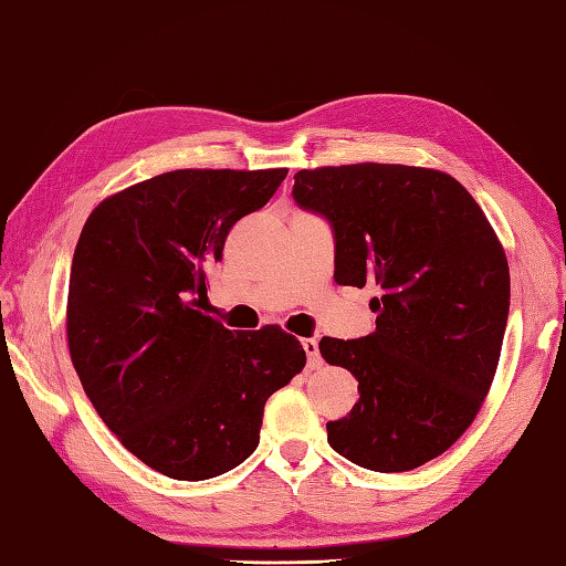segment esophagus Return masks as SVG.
Here are the masks:
<instances>
[{
	"label": "esophagus",
	"instance_id": "esophagus-1",
	"mask_svg": "<svg viewBox=\"0 0 566 566\" xmlns=\"http://www.w3.org/2000/svg\"><path fill=\"white\" fill-rule=\"evenodd\" d=\"M302 346L306 350V358H308V368L316 370L321 368V353H318V340L316 338H304Z\"/></svg>",
	"mask_w": 566,
	"mask_h": 566
}]
</instances>
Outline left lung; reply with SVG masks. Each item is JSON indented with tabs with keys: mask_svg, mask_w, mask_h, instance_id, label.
Masks as SVG:
<instances>
[{
	"mask_svg": "<svg viewBox=\"0 0 566 566\" xmlns=\"http://www.w3.org/2000/svg\"><path fill=\"white\" fill-rule=\"evenodd\" d=\"M292 196L334 230L336 284L380 292L370 336L318 343L360 392L326 424L328 444L370 471L422 467L469 429L491 390L511 308L501 242L467 188L434 169H302Z\"/></svg>",
	"mask_w": 566,
	"mask_h": 566,
	"instance_id": "8db88e82",
	"label": "left lung"
}]
</instances>
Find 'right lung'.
<instances>
[{"instance_id": "obj_1", "label": "right lung", "mask_w": 566, "mask_h": 566, "mask_svg": "<svg viewBox=\"0 0 566 566\" xmlns=\"http://www.w3.org/2000/svg\"><path fill=\"white\" fill-rule=\"evenodd\" d=\"M286 169H179L105 198L69 284L71 360L107 429L149 469L206 481L260 444L264 402L306 365L280 326L228 331L198 312L230 228Z\"/></svg>"}]
</instances>
